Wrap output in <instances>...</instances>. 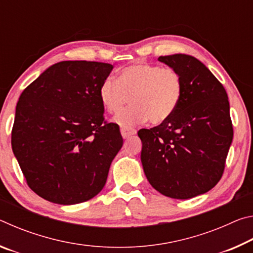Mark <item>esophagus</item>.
<instances>
[{"label": "esophagus", "mask_w": 253, "mask_h": 253, "mask_svg": "<svg viewBox=\"0 0 253 253\" xmlns=\"http://www.w3.org/2000/svg\"><path fill=\"white\" fill-rule=\"evenodd\" d=\"M123 138H129L130 136L136 134V129H132V128H122L121 129Z\"/></svg>", "instance_id": "obj_1"}]
</instances>
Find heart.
I'll return each instance as SVG.
<instances>
[{"label": "heart", "mask_w": 253, "mask_h": 253, "mask_svg": "<svg viewBox=\"0 0 253 253\" xmlns=\"http://www.w3.org/2000/svg\"><path fill=\"white\" fill-rule=\"evenodd\" d=\"M183 91L177 70L138 62L123 68L116 80L107 78L100 85L99 98L104 109L114 116L130 99V108L115 118L118 125L128 128L148 119L154 125L169 121L181 104Z\"/></svg>", "instance_id": "b5f03b06"}]
</instances>
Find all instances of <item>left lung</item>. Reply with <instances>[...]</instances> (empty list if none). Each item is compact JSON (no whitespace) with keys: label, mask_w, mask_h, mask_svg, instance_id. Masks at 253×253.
<instances>
[{"label":"left lung","mask_w":253,"mask_h":253,"mask_svg":"<svg viewBox=\"0 0 253 253\" xmlns=\"http://www.w3.org/2000/svg\"><path fill=\"white\" fill-rule=\"evenodd\" d=\"M161 62L182 76L181 104L169 121L140 129L142 160L151 185L163 195L186 200L207 193L224 172L233 138L228 95L198 59L164 55Z\"/></svg>","instance_id":"1"}]
</instances>
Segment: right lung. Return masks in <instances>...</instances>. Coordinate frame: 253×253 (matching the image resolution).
I'll use <instances>...</instances> for the list:
<instances>
[{"label": "right lung", "mask_w": 253, "mask_h": 253, "mask_svg": "<svg viewBox=\"0 0 253 253\" xmlns=\"http://www.w3.org/2000/svg\"><path fill=\"white\" fill-rule=\"evenodd\" d=\"M109 63L61 61L19 98L12 149L29 187L52 203L70 205L104 188L123 146L117 124L107 123L99 98Z\"/></svg>", "instance_id": "1"}]
</instances>
